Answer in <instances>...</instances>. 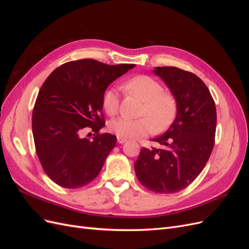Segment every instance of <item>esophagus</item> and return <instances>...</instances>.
I'll return each instance as SVG.
<instances>
[{
	"mask_svg": "<svg viewBox=\"0 0 249 249\" xmlns=\"http://www.w3.org/2000/svg\"><path fill=\"white\" fill-rule=\"evenodd\" d=\"M126 141V138H124V137H117V142L119 143V144H123V143H124Z\"/></svg>",
	"mask_w": 249,
	"mask_h": 249,
	"instance_id": "1",
	"label": "esophagus"
}]
</instances>
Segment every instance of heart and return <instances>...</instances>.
Segmentation results:
<instances>
[{"label": "heart", "instance_id": "1", "mask_svg": "<svg viewBox=\"0 0 249 249\" xmlns=\"http://www.w3.org/2000/svg\"><path fill=\"white\" fill-rule=\"evenodd\" d=\"M124 88L144 102L141 109L143 117L130 119L124 116L113 119L109 124L111 132L124 138H138L152 132L166 129L176 118L178 104L176 97L164 91L163 86L152 77L136 76L127 80ZM104 110L110 116L115 115L119 107L117 89L110 88L103 96Z\"/></svg>", "mask_w": 249, "mask_h": 249}]
</instances>
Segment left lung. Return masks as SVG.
<instances>
[{"label":"left lung","mask_w":249,"mask_h":249,"mask_svg":"<svg viewBox=\"0 0 249 249\" xmlns=\"http://www.w3.org/2000/svg\"><path fill=\"white\" fill-rule=\"evenodd\" d=\"M153 71L176 97L177 116L166 132L153 139L162 147H143L134 167L139 182L148 190L176 193L198 177L212 153L215 102L205 83L190 71L173 66L156 67Z\"/></svg>","instance_id":"1"}]
</instances>
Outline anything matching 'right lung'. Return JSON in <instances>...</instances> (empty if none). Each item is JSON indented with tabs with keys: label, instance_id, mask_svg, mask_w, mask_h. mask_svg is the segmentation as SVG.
Returning a JSON list of instances; mask_svg holds the SVG:
<instances>
[{
	"label": "right lung",
	"instance_id": "right-lung-1",
	"mask_svg": "<svg viewBox=\"0 0 249 249\" xmlns=\"http://www.w3.org/2000/svg\"><path fill=\"white\" fill-rule=\"evenodd\" d=\"M134 66L82 59L59 66L44 81L34 105L32 131L36 154L53 182L77 189L99 176L116 144L114 135L100 134L103 96ZM86 128L97 134L92 141L80 138Z\"/></svg>",
	"mask_w": 249,
	"mask_h": 249
}]
</instances>
